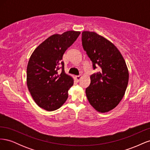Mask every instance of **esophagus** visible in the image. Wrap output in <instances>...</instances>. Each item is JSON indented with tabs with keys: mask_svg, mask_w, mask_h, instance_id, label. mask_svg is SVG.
Segmentation results:
<instances>
[{
	"mask_svg": "<svg viewBox=\"0 0 150 150\" xmlns=\"http://www.w3.org/2000/svg\"><path fill=\"white\" fill-rule=\"evenodd\" d=\"M75 78H76V79L78 81H79L80 80H81V79L82 78V76H81V75H79V76H75Z\"/></svg>",
	"mask_w": 150,
	"mask_h": 150,
	"instance_id": "34e87169",
	"label": "esophagus"
}]
</instances>
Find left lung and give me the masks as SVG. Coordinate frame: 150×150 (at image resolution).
Listing matches in <instances>:
<instances>
[{
    "instance_id": "obj_1",
    "label": "left lung",
    "mask_w": 150,
    "mask_h": 150,
    "mask_svg": "<svg viewBox=\"0 0 150 150\" xmlns=\"http://www.w3.org/2000/svg\"><path fill=\"white\" fill-rule=\"evenodd\" d=\"M84 51L101 71L91 76V84L86 89L88 101L99 112L116 108L123 98L129 81L126 62L117 48L110 40L94 32L83 31Z\"/></svg>"
}]
</instances>
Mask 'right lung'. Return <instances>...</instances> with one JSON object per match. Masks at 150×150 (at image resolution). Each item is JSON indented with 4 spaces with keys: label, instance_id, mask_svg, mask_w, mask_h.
Returning <instances> with one entry per match:
<instances>
[{
    "label": "right lung",
    "instance_id": "1",
    "mask_svg": "<svg viewBox=\"0 0 150 150\" xmlns=\"http://www.w3.org/2000/svg\"><path fill=\"white\" fill-rule=\"evenodd\" d=\"M79 31L69 30L49 37L35 49L27 67V86L37 105L47 111L60 108L68 98L74 79L64 72L61 61L66 50L78 38ZM62 71H58L59 65Z\"/></svg>",
    "mask_w": 150,
    "mask_h": 150
}]
</instances>
